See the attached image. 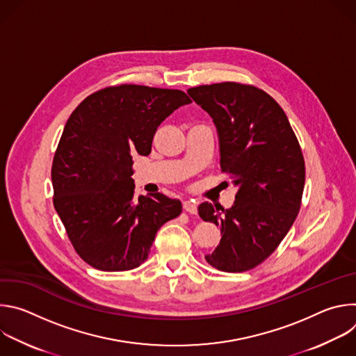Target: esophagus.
Returning <instances> with one entry per match:
<instances>
[{
	"label": "esophagus",
	"mask_w": 356,
	"mask_h": 356,
	"mask_svg": "<svg viewBox=\"0 0 356 356\" xmlns=\"http://www.w3.org/2000/svg\"><path fill=\"white\" fill-rule=\"evenodd\" d=\"M183 209L190 214H197V201L194 200H184L183 201Z\"/></svg>",
	"instance_id": "esophagus-1"
}]
</instances>
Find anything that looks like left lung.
Wrapping results in <instances>:
<instances>
[{"instance_id": "1", "label": "left lung", "mask_w": 356, "mask_h": 356, "mask_svg": "<svg viewBox=\"0 0 356 356\" xmlns=\"http://www.w3.org/2000/svg\"><path fill=\"white\" fill-rule=\"evenodd\" d=\"M187 92L213 118L221 170L238 187L231 209L198 207L222 235L206 261L222 272L250 270L276 250L298 214L306 180L301 147L282 107L255 86L225 81Z\"/></svg>"}]
</instances>
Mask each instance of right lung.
Wrapping results in <instances>:
<instances>
[{"instance_id":"add662e5","label":"right lung","mask_w":356,"mask_h":356,"mask_svg":"<svg viewBox=\"0 0 356 356\" xmlns=\"http://www.w3.org/2000/svg\"><path fill=\"white\" fill-rule=\"evenodd\" d=\"M180 90L121 84L84 98L69 117L52 165L54 206L79 257L106 272L138 268L181 202L135 195L132 155L150 154L158 127L190 104Z\"/></svg>"}]
</instances>
